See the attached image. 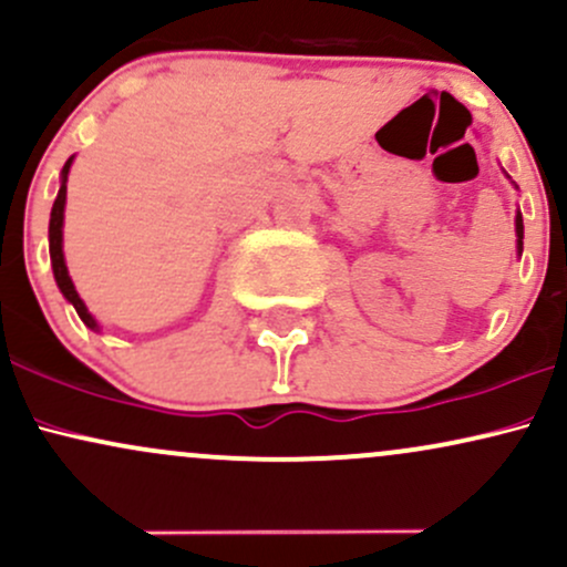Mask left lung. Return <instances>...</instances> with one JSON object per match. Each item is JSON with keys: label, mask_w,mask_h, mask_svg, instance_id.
Here are the masks:
<instances>
[{"label": "left lung", "mask_w": 567, "mask_h": 567, "mask_svg": "<svg viewBox=\"0 0 567 567\" xmlns=\"http://www.w3.org/2000/svg\"><path fill=\"white\" fill-rule=\"evenodd\" d=\"M514 234H517V256H523V213L517 210V216H514Z\"/></svg>", "instance_id": "left-lung-1"}]
</instances>
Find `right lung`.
<instances>
[{"mask_svg": "<svg viewBox=\"0 0 567 567\" xmlns=\"http://www.w3.org/2000/svg\"><path fill=\"white\" fill-rule=\"evenodd\" d=\"M71 162L74 157L66 159V165H63L61 171V188H58V197L53 202V213H50V264H53V275H55V282H58V290L63 292V298L74 306L76 315H80V320L87 324L90 330H95V333H101V324L93 315L87 311V306L80 298V292H76L74 282H71L69 277V266H66V258H63V210H66V181H69V171H71Z\"/></svg>", "mask_w": 567, "mask_h": 567, "instance_id": "right-lung-1", "label": "right lung"}]
</instances>
